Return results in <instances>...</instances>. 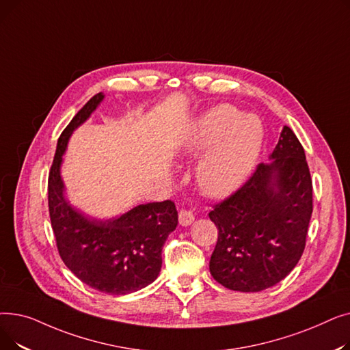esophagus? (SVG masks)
<instances>
[{
  "label": "esophagus",
  "mask_w": 350,
  "mask_h": 350,
  "mask_svg": "<svg viewBox=\"0 0 350 350\" xmlns=\"http://www.w3.org/2000/svg\"><path fill=\"white\" fill-rule=\"evenodd\" d=\"M178 221L183 227H187L190 226L193 221H194V215L191 211H187V210H180L178 213Z\"/></svg>",
  "instance_id": "34e87169"
}]
</instances>
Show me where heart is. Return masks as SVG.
I'll list each match as a JSON object with an SVG mask.
<instances>
[{"label": "heart", "mask_w": 350, "mask_h": 350, "mask_svg": "<svg viewBox=\"0 0 350 350\" xmlns=\"http://www.w3.org/2000/svg\"><path fill=\"white\" fill-rule=\"evenodd\" d=\"M262 144L261 119L223 103L200 115L180 136L177 149L181 156L198 157L211 147L198 163L196 180L206 196L224 198L244 185Z\"/></svg>", "instance_id": "obj_1"}]
</instances>
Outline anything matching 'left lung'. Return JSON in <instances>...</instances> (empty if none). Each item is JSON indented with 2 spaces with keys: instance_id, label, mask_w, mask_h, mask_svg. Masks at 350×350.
I'll use <instances>...</instances> for the list:
<instances>
[{
  "instance_id": "8db88e82",
  "label": "left lung",
  "mask_w": 350,
  "mask_h": 350,
  "mask_svg": "<svg viewBox=\"0 0 350 350\" xmlns=\"http://www.w3.org/2000/svg\"><path fill=\"white\" fill-rule=\"evenodd\" d=\"M252 177L208 217L218 228L213 278L240 292L282 281L305 250L312 215V180L304 147L288 126Z\"/></svg>"
}]
</instances>
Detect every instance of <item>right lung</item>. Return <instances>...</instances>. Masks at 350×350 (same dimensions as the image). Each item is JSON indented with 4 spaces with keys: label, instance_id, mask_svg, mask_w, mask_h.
<instances>
[{
    "label": "right lung",
    "instance_id": "1",
    "mask_svg": "<svg viewBox=\"0 0 350 350\" xmlns=\"http://www.w3.org/2000/svg\"><path fill=\"white\" fill-rule=\"evenodd\" d=\"M105 95L99 92L65 127L48 178V206L57 247L65 265L90 288L126 295L150 285L161 269V248L178 217L173 201L140 204L112 217L96 218L73 207L61 176L72 133L83 124Z\"/></svg>",
    "mask_w": 350,
    "mask_h": 350
}]
</instances>
